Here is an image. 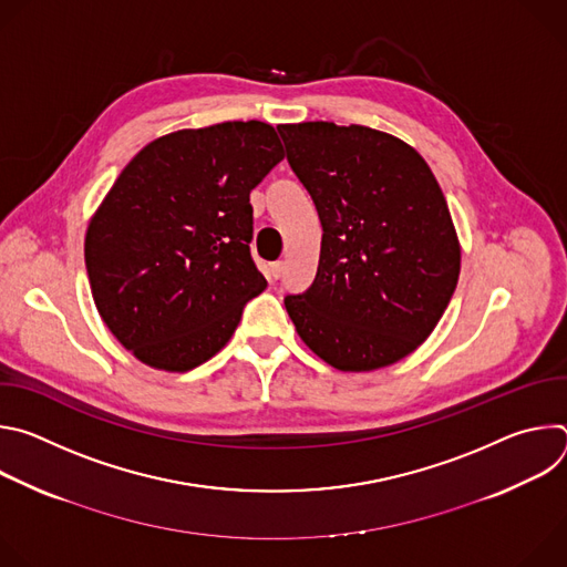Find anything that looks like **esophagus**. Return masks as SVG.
<instances>
[{
	"label": "esophagus",
	"instance_id": "obj_1",
	"mask_svg": "<svg viewBox=\"0 0 567 567\" xmlns=\"http://www.w3.org/2000/svg\"><path fill=\"white\" fill-rule=\"evenodd\" d=\"M282 271H285V262H274V265H269V276L274 278V280H278L280 276H282Z\"/></svg>",
	"mask_w": 567,
	"mask_h": 567
}]
</instances>
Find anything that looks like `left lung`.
<instances>
[{
    "mask_svg": "<svg viewBox=\"0 0 567 567\" xmlns=\"http://www.w3.org/2000/svg\"><path fill=\"white\" fill-rule=\"evenodd\" d=\"M320 226L313 285L285 307L302 343L341 372H372L435 330L462 249L424 156L388 132L328 121L278 125Z\"/></svg>",
    "mask_w": 567,
    "mask_h": 567,
    "instance_id": "8db88e82",
    "label": "left lung"
}]
</instances>
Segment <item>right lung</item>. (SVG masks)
Segmentation results:
<instances>
[{
  "mask_svg": "<svg viewBox=\"0 0 567 567\" xmlns=\"http://www.w3.org/2000/svg\"><path fill=\"white\" fill-rule=\"evenodd\" d=\"M282 158L269 123L228 121L158 136L121 171L90 219L85 265L103 322L141 363H206L267 289L249 195Z\"/></svg>",
  "mask_w": 567,
  "mask_h": 567,
  "instance_id": "1",
  "label": "right lung"
}]
</instances>
